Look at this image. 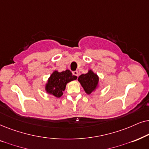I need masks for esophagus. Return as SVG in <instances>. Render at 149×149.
Wrapping results in <instances>:
<instances>
[{
  "mask_svg": "<svg viewBox=\"0 0 149 149\" xmlns=\"http://www.w3.org/2000/svg\"><path fill=\"white\" fill-rule=\"evenodd\" d=\"M73 74L74 75V76H76L77 77H78L79 76V73L78 71H73Z\"/></svg>",
  "mask_w": 149,
  "mask_h": 149,
  "instance_id": "obj_1",
  "label": "esophagus"
}]
</instances>
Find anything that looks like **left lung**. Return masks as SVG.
Wrapping results in <instances>:
<instances>
[{"label":"left lung","instance_id":"obj_1","mask_svg":"<svg viewBox=\"0 0 149 149\" xmlns=\"http://www.w3.org/2000/svg\"><path fill=\"white\" fill-rule=\"evenodd\" d=\"M78 81L84 89L85 92L89 95L97 87L99 78L97 74L90 70L87 73L80 75L78 78Z\"/></svg>","mask_w":149,"mask_h":149}]
</instances>
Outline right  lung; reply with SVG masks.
Returning a JSON list of instances; mask_svg holds the SVG:
<instances>
[{"instance_id":"add662e5","label":"right lung","mask_w":149,"mask_h":149,"mask_svg":"<svg viewBox=\"0 0 149 149\" xmlns=\"http://www.w3.org/2000/svg\"><path fill=\"white\" fill-rule=\"evenodd\" d=\"M76 79L77 76L72 75V73L68 69L62 72L55 71L48 79L45 90L49 94L60 97L63 95L67 83Z\"/></svg>"}]
</instances>
